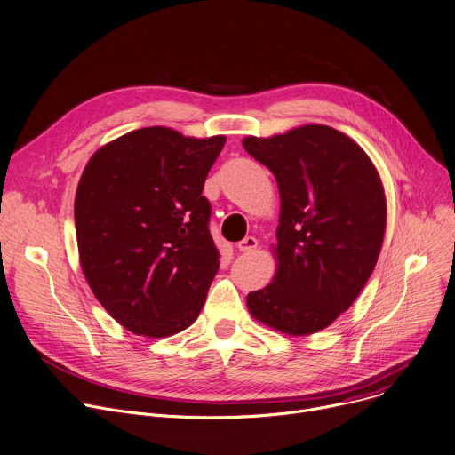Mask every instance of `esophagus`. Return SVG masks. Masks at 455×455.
<instances>
[{"mask_svg":"<svg viewBox=\"0 0 455 455\" xmlns=\"http://www.w3.org/2000/svg\"><path fill=\"white\" fill-rule=\"evenodd\" d=\"M257 246H259V240L255 238V236H246L243 240H240L238 243H236V248H238V251H242V253H248V251H253V250H257Z\"/></svg>","mask_w":455,"mask_h":455,"instance_id":"esophagus-1","label":"esophagus"}]
</instances>
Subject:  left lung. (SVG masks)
<instances>
[{"mask_svg": "<svg viewBox=\"0 0 455 455\" xmlns=\"http://www.w3.org/2000/svg\"><path fill=\"white\" fill-rule=\"evenodd\" d=\"M281 191L273 283L248 295L251 315L288 335L328 328L354 304L377 264L387 202L368 155L337 129L304 125L243 138Z\"/></svg>", "mask_w": 455, "mask_h": 455, "instance_id": "obj_1", "label": "left lung"}]
</instances>
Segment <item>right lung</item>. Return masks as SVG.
<instances>
[{
	"instance_id": "1",
	"label": "right lung",
	"mask_w": 455,
	"mask_h": 455,
	"mask_svg": "<svg viewBox=\"0 0 455 455\" xmlns=\"http://www.w3.org/2000/svg\"><path fill=\"white\" fill-rule=\"evenodd\" d=\"M224 144L144 127L84 169L75 200L82 269L100 304L136 335L179 333L205 302L220 253L202 189Z\"/></svg>"
}]
</instances>
